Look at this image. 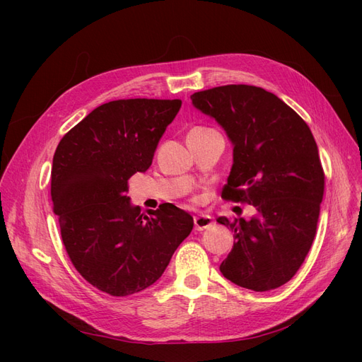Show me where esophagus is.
Instances as JSON below:
<instances>
[{
	"label": "esophagus",
	"mask_w": 362,
	"mask_h": 362,
	"mask_svg": "<svg viewBox=\"0 0 362 362\" xmlns=\"http://www.w3.org/2000/svg\"><path fill=\"white\" fill-rule=\"evenodd\" d=\"M211 225H213L211 216L201 214L198 217H194V229H196V231H204V229L210 228Z\"/></svg>",
	"instance_id": "1"
}]
</instances>
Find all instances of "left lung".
I'll return each mask as SVG.
<instances>
[{"label":"left lung","instance_id":"left-lung-1","mask_svg":"<svg viewBox=\"0 0 362 362\" xmlns=\"http://www.w3.org/2000/svg\"><path fill=\"white\" fill-rule=\"evenodd\" d=\"M190 100L233 141L234 163L222 198L257 210L250 221L217 218L235 240L222 275L247 290H275L302 266L319 222L325 172L311 129L276 95L257 86H218Z\"/></svg>","mask_w":362,"mask_h":362}]
</instances>
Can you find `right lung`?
I'll use <instances>...</instances> for the list:
<instances>
[{"mask_svg": "<svg viewBox=\"0 0 362 362\" xmlns=\"http://www.w3.org/2000/svg\"><path fill=\"white\" fill-rule=\"evenodd\" d=\"M180 108L181 100L146 98L103 104L54 154L51 198L64 249L87 282L116 298L152 286L193 229V217L173 204L146 216L127 196Z\"/></svg>", "mask_w": 362, "mask_h": 362, "instance_id": "right-lung-1", "label": "right lung"}]
</instances>
